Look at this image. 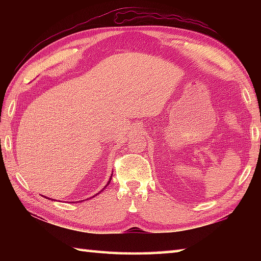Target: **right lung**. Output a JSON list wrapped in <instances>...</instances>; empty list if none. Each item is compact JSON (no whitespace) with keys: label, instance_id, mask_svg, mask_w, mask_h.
Masks as SVG:
<instances>
[{"label":"right lung","instance_id":"1","mask_svg":"<svg viewBox=\"0 0 261 261\" xmlns=\"http://www.w3.org/2000/svg\"><path fill=\"white\" fill-rule=\"evenodd\" d=\"M112 177H113V174H112V176H110V178H109V180H108V183H107V185H108V184L110 183V180H112ZM107 185H106V187H107ZM106 187H105V188H106ZM105 188H103V189H105ZM95 196H96V194H95Z\"/></svg>","mask_w":261,"mask_h":261}]
</instances>
